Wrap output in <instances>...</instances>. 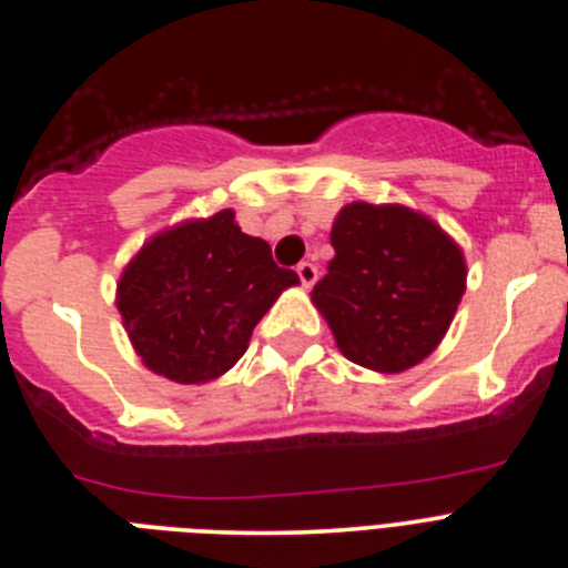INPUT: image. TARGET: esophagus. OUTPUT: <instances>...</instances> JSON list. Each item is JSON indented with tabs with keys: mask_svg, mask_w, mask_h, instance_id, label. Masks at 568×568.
I'll use <instances>...</instances> for the list:
<instances>
[{
	"mask_svg": "<svg viewBox=\"0 0 568 568\" xmlns=\"http://www.w3.org/2000/svg\"><path fill=\"white\" fill-rule=\"evenodd\" d=\"M296 277H300V283L305 285V288H311V285L318 280V268L313 266V263L302 261L300 266H296Z\"/></svg>",
	"mask_w": 568,
	"mask_h": 568,
	"instance_id": "obj_1",
	"label": "esophagus"
}]
</instances>
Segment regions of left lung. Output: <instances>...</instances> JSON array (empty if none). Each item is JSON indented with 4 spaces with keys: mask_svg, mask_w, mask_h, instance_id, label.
Instances as JSON below:
<instances>
[{
    "mask_svg": "<svg viewBox=\"0 0 568 568\" xmlns=\"http://www.w3.org/2000/svg\"><path fill=\"white\" fill-rule=\"evenodd\" d=\"M335 257L311 300L341 355L396 374L430 355L466 291L464 250L405 205L349 202L329 230Z\"/></svg>",
    "mask_w": 568,
    "mask_h": 568,
    "instance_id": "1",
    "label": "left lung"
}]
</instances>
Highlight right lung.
I'll use <instances>...</instances> for the list:
<instances>
[{"mask_svg":"<svg viewBox=\"0 0 568 568\" xmlns=\"http://www.w3.org/2000/svg\"><path fill=\"white\" fill-rule=\"evenodd\" d=\"M296 283L227 207L152 235L121 272L115 307L150 372L200 385L241 361L255 324Z\"/></svg>","mask_w":568,"mask_h":568,"instance_id":"1","label":"right lung"}]
</instances>
